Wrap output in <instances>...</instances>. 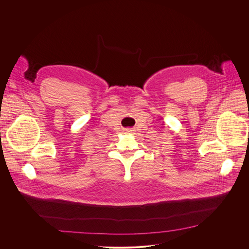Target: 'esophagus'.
Returning a JSON list of instances; mask_svg holds the SVG:
<instances>
[{"mask_svg": "<svg viewBox=\"0 0 249 249\" xmlns=\"http://www.w3.org/2000/svg\"><path fill=\"white\" fill-rule=\"evenodd\" d=\"M125 131L126 132H132V129L131 128H127V129H125Z\"/></svg>", "mask_w": 249, "mask_h": 249, "instance_id": "obj_1", "label": "esophagus"}]
</instances>
